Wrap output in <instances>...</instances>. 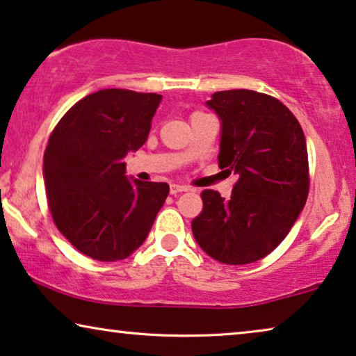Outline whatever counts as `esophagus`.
<instances>
[{
    "mask_svg": "<svg viewBox=\"0 0 356 356\" xmlns=\"http://www.w3.org/2000/svg\"><path fill=\"white\" fill-rule=\"evenodd\" d=\"M188 189H189V188L183 186V184H172V186H170V193H172V194H175V196H177V194L183 193V191H188Z\"/></svg>",
    "mask_w": 356,
    "mask_h": 356,
    "instance_id": "esophagus-1",
    "label": "esophagus"
}]
</instances>
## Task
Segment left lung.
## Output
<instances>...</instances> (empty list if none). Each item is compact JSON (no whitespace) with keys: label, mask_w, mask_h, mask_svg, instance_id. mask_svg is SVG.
I'll list each match as a JSON object with an SVG mask.
<instances>
[{"label":"left lung","mask_w":356,"mask_h":356,"mask_svg":"<svg viewBox=\"0 0 356 356\" xmlns=\"http://www.w3.org/2000/svg\"><path fill=\"white\" fill-rule=\"evenodd\" d=\"M220 120L218 165L236 175L232 197L201 193L193 235L223 264L259 261L284 241L309 189L308 149L298 120L274 97L238 89L206 102Z\"/></svg>","instance_id":"left-lung-1"}]
</instances>
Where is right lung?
Returning a JSON list of instances; mask_svg holds the SVG:
<instances>
[{"label":"right lung","instance_id":"add662e5","mask_svg":"<svg viewBox=\"0 0 356 356\" xmlns=\"http://www.w3.org/2000/svg\"><path fill=\"white\" fill-rule=\"evenodd\" d=\"M162 95L102 89L56 124L43 155L53 220L92 259L113 262L147 238L168 196L167 183L128 178L124 157L147 140Z\"/></svg>","mask_w":356,"mask_h":356}]
</instances>
